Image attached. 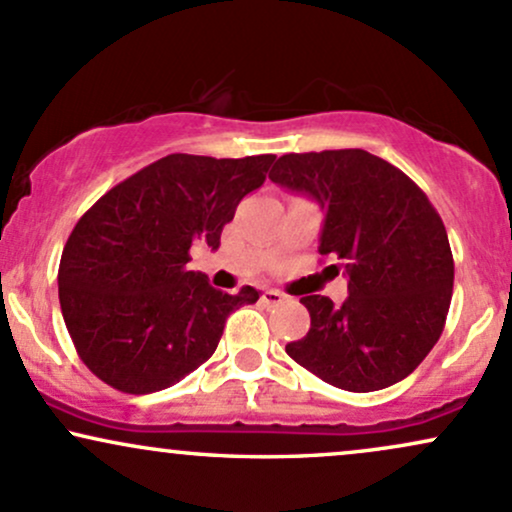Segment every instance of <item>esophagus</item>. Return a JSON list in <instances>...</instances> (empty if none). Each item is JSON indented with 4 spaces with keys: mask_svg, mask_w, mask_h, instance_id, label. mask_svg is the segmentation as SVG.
<instances>
[{
    "mask_svg": "<svg viewBox=\"0 0 512 512\" xmlns=\"http://www.w3.org/2000/svg\"><path fill=\"white\" fill-rule=\"evenodd\" d=\"M260 298H262L264 305H279L286 296L281 291H276V289H267V291H262Z\"/></svg>",
    "mask_w": 512,
    "mask_h": 512,
    "instance_id": "1",
    "label": "esophagus"
}]
</instances>
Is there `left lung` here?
Masks as SVG:
<instances>
[{"label": "left lung", "instance_id": "1", "mask_svg": "<svg viewBox=\"0 0 512 512\" xmlns=\"http://www.w3.org/2000/svg\"><path fill=\"white\" fill-rule=\"evenodd\" d=\"M269 180L320 204L317 250L349 276L342 305L301 298L310 330L286 354L349 392L383 390L414 373L440 339L455 279L448 233L421 187L363 149L286 154Z\"/></svg>", "mask_w": 512, "mask_h": 512}]
</instances>
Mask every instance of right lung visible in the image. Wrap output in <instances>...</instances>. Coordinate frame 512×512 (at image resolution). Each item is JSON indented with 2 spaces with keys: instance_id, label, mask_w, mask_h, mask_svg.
<instances>
[{
  "instance_id": "right-lung-1",
  "label": "right lung",
  "mask_w": 512,
  "mask_h": 512,
  "mask_svg": "<svg viewBox=\"0 0 512 512\" xmlns=\"http://www.w3.org/2000/svg\"><path fill=\"white\" fill-rule=\"evenodd\" d=\"M272 154H170L93 204L64 245L60 305L76 354L127 395L180 383L216 351L226 317L260 291L226 293L190 272L195 243L216 250L221 231Z\"/></svg>"
}]
</instances>
